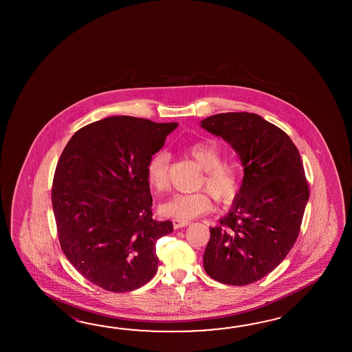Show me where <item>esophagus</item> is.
I'll list each match as a JSON object with an SVG mask.
<instances>
[{
    "label": "esophagus",
    "instance_id": "1",
    "mask_svg": "<svg viewBox=\"0 0 352 352\" xmlns=\"http://www.w3.org/2000/svg\"><path fill=\"white\" fill-rule=\"evenodd\" d=\"M173 224L175 229H181V228H185L187 225H190V221H181V220L173 219Z\"/></svg>",
    "mask_w": 352,
    "mask_h": 352
}]
</instances>
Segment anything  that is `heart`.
I'll return each mask as SVG.
<instances>
[{"mask_svg":"<svg viewBox=\"0 0 352 352\" xmlns=\"http://www.w3.org/2000/svg\"><path fill=\"white\" fill-rule=\"evenodd\" d=\"M188 153L205 171L202 186H206L211 196L220 204L232 202L239 192V173L235 167L221 164V151L217 142L206 140L188 146ZM170 155L158 151L147 165V179L151 187L164 191L168 186ZM211 200L206 191L192 194L173 195L160 206L162 215L181 221H190L211 209Z\"/></svg>","mask_w":352,"mask_h":352,"instance_id":"b5f03b06","label":"heart"}]
</instances>
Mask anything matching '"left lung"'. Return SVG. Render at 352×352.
Returning a JSON list of instances; mask_svg holds the SVG:
<instances>
[{
	"label": "left lung",
	"instance_id": "1",
	"mask_svg": "<svg viewBox=\"0 0 352 352\" xmlns=\"http://www.w3.org/2000/svg\"><path fill=\"white\" fill-rule=\"evenodd\" d=\"M200 126L229 143L244 170L232 209L210 228L204 268L220 283L250 285L276 270L298 238L309 197L300 155L254 113H220Z\"/></svg>",
	"mask_w": 352,
	"mask_h": 352
}]
</instances>
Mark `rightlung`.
I'll use <instances>...</instances> for the list:
<instances>
[{"instance_id": "right-lung-1", "label": "right lung", "mask_w": 352, "mask_h": 352, "mask_svg": "<svg viewBox=\"0 0 352 352\" xmlns=\"http://www.w3.org/2000/svg\"><path fill=\"white\" fill-rule=\"evenodd\" d=\"M177 126L109 117L75 132L60 156L52 190L60 247L105 291H135L157 272L156 243L173 225L152 219L147 165Z\"/></svg>"}]
</instances>
